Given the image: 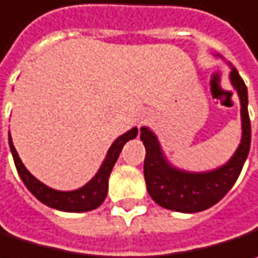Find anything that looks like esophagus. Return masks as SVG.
<instances>
[{
	"instance_id": "esophagus-1",
	"label": "esophagus",
	"mask_w": 258,
	"mask_h": 258,
	"mask_svg": "<svg viewBox=\"0 0 258 258\" xmlns=\"http://www.w3.org/2000/svg\"><path fill=\"white\" fill-rule=\"evenodd\" d=\"M148 119V113H142V114H139V117H138V123H139V124H144V123H147Z\"/></svg>"
}]
</instances>
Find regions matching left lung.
<instances>
[{"mask_svg":"<svg viewBox=\"0 0 258 258\" xmlns=\"http://www.w3.org/2000/svg\"><path fill=\"white\" fill-rule=\"evenodd\" d=\"M221 58V56H219ZM229 81L237 91L241 104V142L228 161L209 171L193 173L174 167L167 160L157 135L141 127V141L145 145L144 175L149 196L160 206L183 213L202 212L216 205L235 184L251 144V124L248 117L247 87L238 71L228 62Z\"/></svg>","mask_w":258,"mask_h":258,"instance_id":"8db88e82","label":"left lung"}]
</instances>
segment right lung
I'll return each mask as SVG.
<instances>
[{
    "instance_id": "1",
    "label": "right lung",
    "mask_w": 258,
    "mask_h": 258,
    "mask_svg": "<svg viewBox=\"0 0 258 258\" xmlns=\"http://www.w3.org/2000/svg\"><path fill=\"white\" fill-rule=\"evenodd\" d=\"M138 135V127H132L131 131H127L126 134L120 135L107 151V155L104 158L103 164L100 165L98 171L96 175L83 187L71 190V191H60L55 190L52 187H47L42 181H39L34 175H33L20 160L19 154L13 145V139L8 134V144L10 149L14 158V164L17 168V173L21 177L23 183L26 187L32 191V195L37 200H40L43 205L58 209L62 212H88L97 209L107 196V188H109V177L114 164L117 161L120 152H122L123 145L135 139Z\"/></svg>"
}]
</instances>
